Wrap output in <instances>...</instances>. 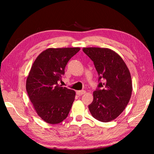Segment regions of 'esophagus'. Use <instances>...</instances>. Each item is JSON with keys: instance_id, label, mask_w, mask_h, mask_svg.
I'll return each mask as SVG.
<instances>
[{"instance_id": "34e87169", "label": "esophagus", "mask_w": 154, "mask_h": 154, "mask_svg": "<svg viewBox=\"0 0 154 154\" xmlns=\"http://www.w3.org/2000/svg\"><path fill=\"white\" fill-rule=\"evenodd\" d=\"M77 94H78V95H82V94H84L85 93V91H77L76 92Z\"/></svg>"}]
</instances>
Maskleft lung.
<instances>
[{"mask_svg": "<svg viewBox=\"0 0 154 154\" xmlns=\"http://www.w3.org/2000/svg\"><path fill=\"white\" fill-rule=\"evenodd\" d=\"M83 51L93 61L99 81H103L93 92L89 111L100 122H110L123 112L131 98L130 71L122 57L110 49L84 48Z\"/></svg>", "mask_w": 154, "mask_h": 154, "instance_id": "obj_1", "label": "left lung"}]
</instances>
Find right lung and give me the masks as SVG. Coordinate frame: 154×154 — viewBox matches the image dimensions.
Listing matches in <instances>:
<instances>
[{
    "label": "right lung",
    "mask_w": 154,
    "mask_h": 154,
    "mask_svg": "<svg viewBox=\"0 0 154 154\" xmlns=\"http://www.w3.org/2000/svg\"><path fill=\"white\" fill-rule=\"evenodd\" d=\"M79 48H48L33 63L26 88L35 112L45 122L55 124L67 117L75 100L73 90L58 84L70 59Z\"/></svg>",
    "instance_id": "right-lung-1"
}]
</instances>
